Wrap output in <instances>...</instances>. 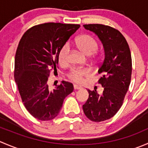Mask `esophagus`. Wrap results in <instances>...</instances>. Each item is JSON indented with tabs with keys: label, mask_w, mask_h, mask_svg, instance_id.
I'll return each mask as SVG.
<instances>
[{
	"label": "esophagus",
	"mask_w": 148,
	"mask_h": 148,
	"mask_svg": "<svg viewBox=\"0 0 148 148\" xmlns=\"http://www.w3.org/2000/svg\"><path fill=\"white\" fill-rule=\"evenodd\" d=\"M74 89H75V90H78V89H81L82 87H81V86H78V85L74 84Z\"/></svg>",
	"instance_id": "34e87169"
}]
</instances>
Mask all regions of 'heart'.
<instances>
[{
    "label": "heart",
    "instance_id": "heart-1",
    "mask_svg": "<svg viewBox=\"0 0 148 148\" xmlns=\"http://www.w3.org/2000/svg\"><path fill=\"white\" fill-rule=\"evenodd\" d=\"M77 49L86 56H89V60L92 64L99 62V57L96 54L99 49V44L95 38L88 34L80 36L75 42ZM70 54V48L68 44H64L58 51V60L61 65L68 64ZM91 75V71L88 68H74L69 71L67 77L71 81L77 84H81L86 77Z\"/></svg>",
    "mask_w": 148,
    "mask_h": 148
}]
</instances>
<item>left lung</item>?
I'll list each match as a JSON object with an SVG mask.
<instances>
[{
    "label": "left lung",
    "instance_id": "left-lung-1",
    "mask_svg": "<svg viewBox=\"0 0 148 148\" xmlns=\"http://www.w3.org/2000/svg\"><path fill=\"white\" fill-rule=\"evenodd\" d=\"M84 27L98 36L105 57L98 70L102 74L98 82L104 88L102 95L88 89L89 98L82 107L88 119L102 122L112 117L123 104L131 81L132 57L129 45L118 30L98 23Z\"/></svg>",
    "mask_w": 148,
    "mask_h": 148
}]
</instances>
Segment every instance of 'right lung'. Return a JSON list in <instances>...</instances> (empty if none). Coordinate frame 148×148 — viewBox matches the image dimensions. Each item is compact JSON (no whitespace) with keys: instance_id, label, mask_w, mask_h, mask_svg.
Returning <instances> with one entry per match:
<instances>
[{"instance_id":"add662e5","label":"right lung","mask_w":148,"mask_h":148,"mask_svg":"<svg viewBox=\"0 0 148 148\" xmlns=\"http://www.w3.org/2000/svg\"><path fill=\"white\" fill-rule=\"evenodd\" d=\"M79 27L78 24L42 23L27 30L19 41L15 81L25 107L38 120L54 119L64 99L74 90L72 84L66 81L50 89L47 82L51 71H56L58 51Z\"/></svg>"}]
</instances>
